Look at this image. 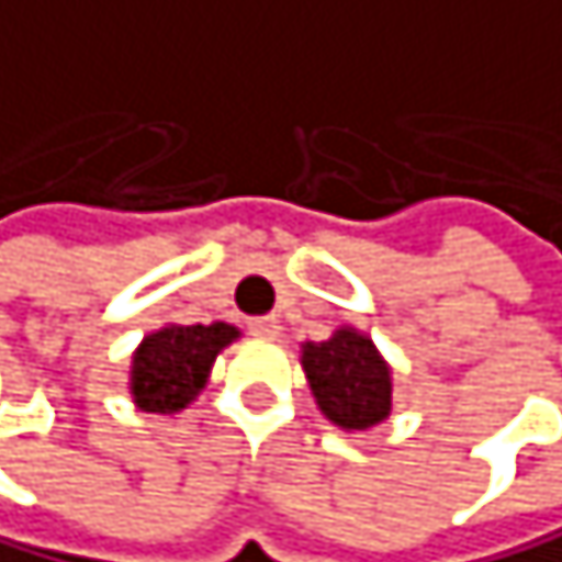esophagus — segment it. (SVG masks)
Returning <instances> with one entry per match:
<instances>
[{
	"label": "esophagus",
	"mask_w": 562,
	"mask_h": 562,
	"mask_svg": "<svg viewBox=\"0 0 562 562\" xmlns=\"http://www.w3.org/2000/svg\"><path fill=\"white\" fill-rule=\"evenodd\" d=\"M248 331L255 338H279V331H283V324H279V317H251L248 321Z\"/></svg>",
	"instance_id": "esophagus-1"
}]
</instances>
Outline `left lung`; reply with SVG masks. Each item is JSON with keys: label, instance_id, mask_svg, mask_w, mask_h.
<instances>
[{"label": "left lung", "instance_id": "8db88e82", "mask_svg": "<svg viewBox=\"0 0 562 562\" xmlns=\"http://www.w3.org/2000/svg\"><path fill=\"white\" fill-rule=\"evenodd\" d=\"M300 366L321 414L338 428L366 431L390 414V366L362 331L338 328L328 341H307Z\"/></svg>", "mask_w": 562, "mask_h": 562}]
</instances>
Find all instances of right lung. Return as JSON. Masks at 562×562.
Returning a JSON list of instances; mask_svg holds the SVG:
<instances>
[{"mask_svg": "<svg viewBox=\"0 0 562 562\" xmlns=\"http://www.w3.org/2000/svg\"><path fill=\"white\" fill-rule=\"evenodd\" d=\"M238 338V328L213 324H165L144 335L131 362V397L148 414H176L206 386L210 366Z\"/></svg>", "mask_w": 562, "mask_h": 562, "instance_id": "right-lung-1", "label": "right lung"}]
</instances>
